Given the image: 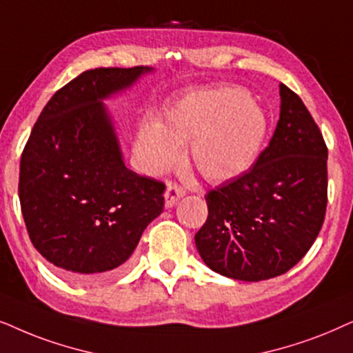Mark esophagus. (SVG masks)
<instances>
[{
	"label": "esophagus",
	"mask_w": 353,
	"mask_h": 353,
	"mask_svg": "<svg viewBox=\"0 0 353 353\" xmlns=\"http://www.w3.org/2000/svg\"><path fill=\"white\" fill-rule=\"evenodd\" d=\"M185 194H186V191L183 190L181 186L168 185L165 190V194H163L165 196V208H173V205H175Z\"/></svg>",
	"instance_id": "esophagus-1"
}]
</instances>
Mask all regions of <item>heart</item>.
<instances>
[{
  "label": "heart",
  "instance_id": "obj_1",
  "mask_svg": "<svg viewBox=\"0 0 353 353\" xmlns=\"http://www.w3.org/2000/svg\"><path fill=\"white\" fill-rule=\"evenodd\" d=\"M264 110L243 87L219 85L188 94L167 110L163 121L145 117L134 152L145 173H162L190 145L193 165L205 180L230 181L258 160L268 134Z\"/></svg>",
  "mask_w": 353,
  "mask_h": 353
}]
</instances>
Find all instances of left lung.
Returning a JSON list of instances; mask_svg holds the SVG:
<instances>
[{"instance_id":"left-lung-1","label":"left lung","mask_w":353,"mask_h":353,"mask_svg":"<svg viewBox=\"0 0 353 353\" xmlns=\"http://www.w3.org/2000/svg\"><path fill=\"white\" fill-rule=\"evenodd\" d=\"M281 117L248 172L209 191L194 235L205 266L245 282L285 274L308 253L327 204V148L301 99L279 85Z\"/></svg>"}]
</instances>
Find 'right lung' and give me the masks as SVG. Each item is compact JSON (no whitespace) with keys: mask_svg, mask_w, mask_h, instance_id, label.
Segmentation results:
<instances>
[{"mask_svg":"<svg viewBox=\"0 0 353 353\" xmlns=\"http://www.w3.org/2000/svg\"><path fill=\"white\" fill-rule=\"evenodd\" d=\"M150 71H84L48 100L22 152L19 201L30 241L71 281L117 272L163 210L165 185L126 168L103 103Z\"/></svg>","mask_w":353,"mask_h":353,"instance_id":"add662e5","label":"right lung"}]
</instances>
